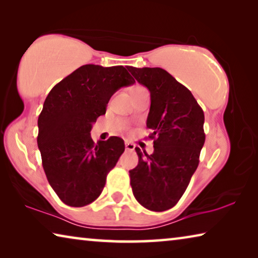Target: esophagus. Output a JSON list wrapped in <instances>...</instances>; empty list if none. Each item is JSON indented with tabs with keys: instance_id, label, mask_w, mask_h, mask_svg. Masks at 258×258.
<instances>
[{
	"instance_id": "1",
	"label": "esophagus",
	"mask_w": 258,
	"mask_h": 258,
	"mask_svg": "<svg viewBox=\"0 0 258 258\" xmlns=\"http://www.w3.org/2000/svg\"><path fill=\"white\" fill-rule=\"evenodd\" d=\"M134 148H135V146L133 145V143H131V142H128V141L125 142V149H126V150L133 151Z\"/></svg>"
}]
</instances>
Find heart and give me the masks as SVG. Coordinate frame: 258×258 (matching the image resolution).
Masks as SVG:
<instances>
[{"label": "heart", "instance_id": "b5f03b06", "mask_svg": "<svg viewBox=\"0 0 258 258\" xmlns=\"http://www.w3.org/2000/svg\"><path fill=\"white\" fill-rule=\"evenodd\" d=\"M138 87H141V86H135V87H134V89H138ZM134 89H133V90H134Z\"/></svg>", "mask_w": 258, "mask_h": 258}]
</instances>
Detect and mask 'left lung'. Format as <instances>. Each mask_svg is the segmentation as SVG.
Listing matches in <instances>:
<instances>
[{
	"mask_svg": "<svg viewBox=\"0 0 258 258\" xmlns=\"http://www.w3.org/2000/svg\"><path fill=\"white\" fill-rule=\"evenodd\" d=\"M128 71L150 91L147 127L155 148L152 155L135 148L139 164L130 171L131 186L143 207L164 212L181 199L198 167L205 143L204 111L190 91L165 69Z\"/></svg>",
	"mask_w": 258,
	"mask_h": 258,
	"instance_id": "8db88e82",
	"label": "left lung"
}]
</instances>
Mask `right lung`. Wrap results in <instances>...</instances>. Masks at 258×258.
<instances>
[{"label":"right lung","instance_id":"add662e5","mask_svg":"<svg viewBox=\"0 0 258 258\" xmlns=\"http://www.w3.org/2000/svg\"><path fill=\"white\" fill-rule=\"evenodd\" d=\"M134 83L123 66L84 64L47 94L37 120V146L47 181L68 206L94 202L124 152L120 138L94 143L90 132L111 95Z\"/></svg>","mask_w":258,"mask_h":258}]
</instances>
